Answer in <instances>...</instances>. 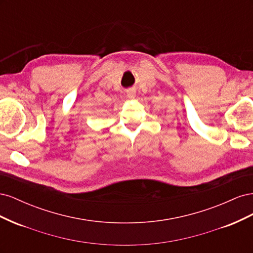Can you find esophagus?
Returning <instances> with one entry per match:
<instances>
[{
  "label": "esophagus",
  "instance_id": "1",
  "mask_svg": "<svg viewBox=\"0 0 253 253\" xmlns=\"http://www.w3.org/2000/svg\"><path fill=\"white\" fill-rule=\"evenodd\" d=\"M135 95H136V91H135V89H133V88H129V89H127V90H126V96H127V98H129V99H134V98H135Z\"/></svg>",
  "mask_w": 253,
  "mask_h": 253
}]
</instances>
